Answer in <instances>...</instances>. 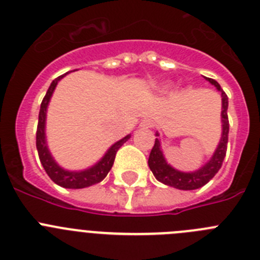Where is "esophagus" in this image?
Here are the masks:
<instances>
[{
	"label": "esophagus",
	"instance_id": "34e87169",
	"mask_svg": "<svg viewBox=\"0 0 260 260\" xmlns=\"http://www.w3.org/2000/svg\"><path fill=\"white\" fill-rule=\"evenodd\" d=\"M153 126V121L150 118H144L143 121L141 122V127L142 128H151Z\"/></svg>",
	"mask_w": 260,
	"mask_h": 260
}]
</instances>
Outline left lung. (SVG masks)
<instances>
[{
    "instance_id": "1",
    "label": "left lung",
    "mask_w": 260,
    "mask_h": 260,
    "mask_svg": "<svg viewBox=\"0 0 260 260\" xmlns=\"http://www.w3.org/2000/svg\"><path fill=\"white\" fill-rule=\"evenodd\" d=\"M211 84L216 87L221 92V122H222V134L219 142V146L216 148L215 153L212 155L210 161L195 172L185 173L174 169L173 167L168 164L165 160L162 151L160 148V141L157 138L155 139L152 150H151L150 157H148V167L152 171L156 180L161 183L180 190H195L199 189L206 183L212 180L215 174L220 171L222 161H224L225 153H226V146H228V134H229V119H228V96L222 91L220 84L211 78H206ZM158 137V134H156Z\"/></svg>"
}]
</instances>
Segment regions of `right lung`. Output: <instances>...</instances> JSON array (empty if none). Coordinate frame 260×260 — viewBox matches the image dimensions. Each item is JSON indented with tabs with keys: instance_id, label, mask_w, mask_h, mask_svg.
Here are the masks:
<instances>
[{
	"instance_id": "right-lung-1",
	"label": "right lung",
	"mask_w": 260,
	"mask_h": 260,
	"mask_svg": "<svg viewBox=\"0 0 260 260\" xmlns=\"http://www.w3.org/2000/svg\"><path fill=\"white\" fill-rule=\"evenodd\" d=\"M66 74L61 75V77L53 80L49 88H48L47 93H45L44 99H43V102H41L40 112H39L38 130H36V148H38L39 158H40L41 164H43L45 172H47V174L50 177V180L53 182L57 183L58 186H62V187H66V189H83V187H88V186H92L104 180L110 169H112V167H113L117 151L130 138V134L122 138L121 141L116 142L107 151V153L103 156L102 160L96 162L93 167L88 168V169L79 172H70L65 171L63 168L59 167L54 161V158L52 157L49 150H48L47 139H45V118H47V108L48 104H49L50 98L53 95V91L56 88L59 79H62Z\"/></svg>"
}]
</instances>
